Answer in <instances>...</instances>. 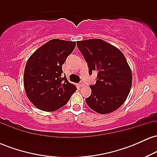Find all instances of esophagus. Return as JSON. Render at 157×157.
Here are the masks:
<instances>
[{
    "instance_id": "esophagus-1",
    "label": "esophagus",
    "mask_w": 157,
    "mask_h": 157,
    "mask_svg": "<svg viewBox=\"0 0 157 157\" xmlns=\"http://www.w3.org/2000/svg\"><path fill=\"white\" fill-rule=\"evenodd\" d=\"M83 86H84V83H83V82H80V83L78 84V87H79V88L83 87Z\"/></svg>"
}]
</instances>
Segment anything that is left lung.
Returning <instances> with one entry per match:
<instances>
[{
	"label": "left lung",
	"mask_w": 157,
	"mask_h": 157,
	"mask_svg": "<svg viewBox=\"0 0 157 157\" xmlns=\"http://www.w3.org/2000/svg\"><path fill=\"white\" fill-rule=\"evenodd\" d=\"M77 47L89 66V74L97 71L96 83L90 86L87 105L96 112L105 114L116 111L128 96L132 73L122 52L101 39L77 41Z\"/></svg>",
	"instance_id": "1"
}]
</instances>
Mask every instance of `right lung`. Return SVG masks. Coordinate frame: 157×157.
I'll use <instances>...</instances> for the list:
<instances>
[{
  "instance_id": "obj_1",
  "label": "right lung",
  "mask_w": 157,
  "mask_h": 157,
  "mask_svg": "<svg viewBox=\"0 0 157 157\" xmlns=\"http://www.w3.org/2000/svg\"><path fill=\"white\" fill-rule=\"evenodd\" d=\"M76 42L53 39L37 48L27 60L23 85L29 100L36 108L55 111L66 105L77 90L66 76L61 77L62 65Z\"/></svg>"
}]
</instances>
